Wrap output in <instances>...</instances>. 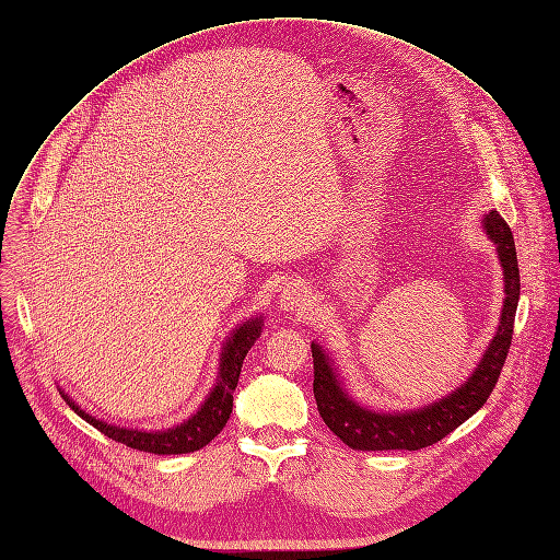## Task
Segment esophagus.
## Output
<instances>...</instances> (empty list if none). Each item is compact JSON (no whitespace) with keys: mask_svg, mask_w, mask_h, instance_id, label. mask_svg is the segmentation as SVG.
Here are the masks:
<instances>
[{"mask_svg":"<svg viewBox=\"0 0 560 560\" xmlns=\"http://www.w3.org/2000/svg\"><path fill=\"white\" fill-rule=\"evenodd\" d=\"M281 308L298 313V311H306V306H311V292L304 283L300 281H290L283 285L281 290Z\"/></svg>","mask_w":560,"mask_h":560,"instance_id":"esophagus-1","label":"esophagus"}]
</instances>
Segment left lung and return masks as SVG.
<instances>
[{
  "instance_id": "left-lung-1",
  "label": "left lung",
  "mask_w": 560,
  "mask_h": 560,
  "mask_svg": "<svg viewBox=\"0 0 560 560\" xmlns=\"http://www.w3.org/2000/svg\"><path fill=\"white\" fill-rule=\"evenodd\" d=\"M483 229L490 241L497 245L499 260H502L504 279H506V300L502 308V322L481 359L477 372L465 381L456 393L440 399L427 408L410 410V413H374L351 401L349 395L340 388L336 372L319 345H311L313 351V395L317 401L319 418L351 450L361 452H386V450H408L416 452L429 447L438 440L450 435L467 418H472L486 404L502 368L506 363L515 311L520 300V268L511 226L497 211H490L483 218Z\"/></svg>"
}]
</instances>
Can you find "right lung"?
<instances>
[{"mask_svg": "<svg viewBox=\"0 0 560 560\" xmlns=\"http://www.w3.org/2000/svg\"><path fill=\"white\" fill-rule=\"evenodd\" d=\"M260 336V319H252L247 325L238 327L229 338L222 351V363H220V378L209 399L203 401V406L197 410V413L174 429L167 431H156V433H147V431H131V429H120L106 424L102 420H95L93 416H88L85 410L74 406L66 395L68 404L74 408V413L81 416L88 424H93L97 431L108 435L110 440L120 445H127L131 450L140 452H150V454H188L206 447L211 440L224 429L231 408H233V390L238 386V376L243 361L247 357V351Z\"/></svg>", "mask_w": 560, "mask_h": 560, "instance_id": "add662e5", "label": "right lung"}]
</instances>
